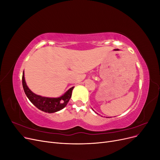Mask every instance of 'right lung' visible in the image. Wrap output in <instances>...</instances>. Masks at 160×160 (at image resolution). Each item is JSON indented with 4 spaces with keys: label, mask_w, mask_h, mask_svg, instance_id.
<instances>
[{
    "label": "right lung",
    "mask_w": 160,
    "mask_h": 160,
    "mask_svg": "<svg viewBox=\"0 0 160 160\" xmlns=\"http://www.w3.org/2000/svg\"><path fill=\"white\" fill-rule=\"evenodd\" d=\"M22 87L24 91L31 102L40 109L46 113H55L63 109L68 103L72 95V91L74 87H72L68 91L59 98H47V97H42L34 93L30 90L27 85L25 79V73L22 74Z\"/></svg>",
    "instance_id": "1"
}]
</instances>
